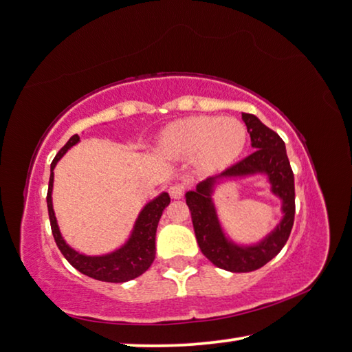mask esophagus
Instances as JSON below:
<instances>
[{"mask_svg":"<svg viewBox=\"0 0 352 352\" xmlns=\"http://www.w3.org/2000/svg\"><path fill=\"white\" fill-rule=\"evenodd\" d=\"M168 192L173 199H181L184 196V192H186V188H184V186H181V184H175V186H171L168 188Z\"/></svg>","mask_w":352,"mask_h":352,"instance_id":"1","label":"esophagus"}]
</instances>
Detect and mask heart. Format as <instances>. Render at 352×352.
Segmentation results:
<instances>
[{"instance_id":"1","label":"heart","mask_w":352,"mask_h":352,"mask_svg":"<svg viewBox=\"0 0 352 352\" xmlns=\"http://www.w3.org/2000/svg\"><path fill=\"white\" fill-rule=\"evenodd\" d=\"M248 129L233 117H187L160 134V148L175 157H198L204 170H219L243 153Z\"/></svg>"}]
</instances>
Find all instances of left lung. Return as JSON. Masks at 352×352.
I'll return each mask as SVG.
<instances>
[{"label":"left lung","mask_w":352,"mask_h":352,"mask_svg":"<svg viewBox=\"0 0 352 352\" xmlns=\"http://www.w3.org/2000/svg\"><path fill=\"white\" fill-rule=\"evenodd\" d=\"M243 120L248 126L255 151L221 175L199 182L196 190L186 193L201 252L214 266L229 272H252L278 255L291 235L295 217L294 173L289 164L285 142L256 116L243 113ZM254 174L268 176L271 191L282 199L283 218L280 224L260 243L241 246L225 236L212 204V192L214 186L221 179Z\"/></svg>","instance_id":"obj_1"}]
</instances>
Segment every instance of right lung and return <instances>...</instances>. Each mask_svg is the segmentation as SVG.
I'll return each instance as SVG.
<instances>
[{"label": "right lung", "mask_w": 352, "mask_h": 352, "mask_svg": "<svg viewBox=\"0 0 352 352\" xmlns=\"http://www.w3.org/2000/svg\"><path fill=\"white\" fill-rule=\"evenodd\" d=\"M78 134H74L72 138L66 142V145L57 153L51 164V177H49V188H47V212L49 221H51V229L55 243L63 256L72 267H76L78 272L88 275L91 278L107 283H125L134 280L148 270L154 261L156 255V230L159 219L162 217L164 208L170 204L168 193H160L153 201L142 208L138 219H135L131 235L128 241L107 255L89 256L83 255L80 252L74 250L67 244L63 236H61L57 218H55L54 207H52V187H54V168L58 160L65 156V153L71 146L78 144Z\"/></svg>", "instance_id": "obj_1"}]
</instances>
